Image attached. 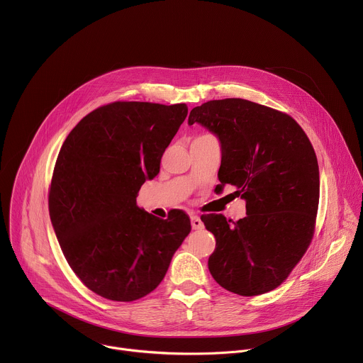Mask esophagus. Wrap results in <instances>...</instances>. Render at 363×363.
Segmentation results:
<instances>
[{
	"mask_svg": "<svg viewBox=\"0 0 363 363\" xmlns=\"http://www.w3.org/2000/svg\"><path fill=\"white\" fill-rule=\"evenodd\" d=\"M191 225L194 230H201L203 227V223L201 221V218L198 216H192L191 217Z\"/></svg>",
	"mask_w": 363,
	"mask_h": 363,
	"instance_id": "esophagus-1",
	"label": "esophagus"
}]
</instances>
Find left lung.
<instances>
[{"label":"left lung","mask_w":363,"mask_h":363,"mask_svg":"<svg viewBox=\"0 0 363 363\" xmlns=\"http://www.w3.org/2000/svg\"><path fill=\"white\" fill-rule=\"evenodd\" d=\"M194 123L221 145L216 191L234 185L247 211L237 223L201 217L217 241L210 273L235 294L267 293L287 279L313 237L320 191L315 149L289 115L244 99L206 101L191 111Z\"/></svg>","instance_id":"left-lung-1"}]
</instances>
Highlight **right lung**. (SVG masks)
Listing matches in <instances>:
<instances>
[{"instance_id":"1","label":"right lung","mask_w":363,"mask_h":363,"mask_svg":"<svg viewBox=\"0 0 363 363\" xmlns=\"http://www.w3.org/2000/svg\"><path fill=\"white\" fill-rule=\"evenodd\" d=\"M186 115L185 103L115 101L84 116L60 149L50 220L72 270L101 297L133 301L157 289L191 231L179 210L162 220L136 205Z\"/></svg>"}]
</instances>
